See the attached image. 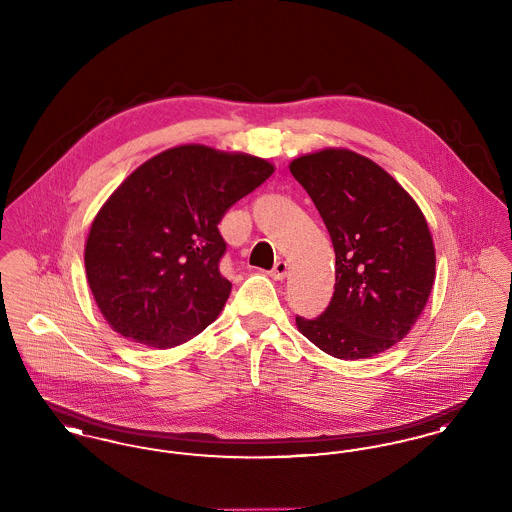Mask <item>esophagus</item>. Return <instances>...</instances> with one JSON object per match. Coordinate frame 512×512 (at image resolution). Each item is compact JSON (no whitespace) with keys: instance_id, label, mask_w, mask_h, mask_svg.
<instances>
[{"instance_id":"34e87169","label":"esophagus","mask_w":512,"mask_h":512,"mask_svg":"<svg viewBox=\"0 0 512 512\" xmlns=\"http://www.w3.org/2000/svg\"><path fill=\"white\" fill-rule=\"evenodd\" d=\"M268 274H270V278H274V280H284L286 274H288V263H286V261H278Z\"/></svg>"}]
</instances>
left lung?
<instances>
[{
    "label": "left lung",
    "mask_w": 512,
    "mask_h": 512,
    "mask_svg": "<svg viewBox=\"0 0 512 512\" xmlns=\"http://www.w3.org/2000/svg\"><path fill=\"white\" fill-rule=\"evenodd\" d=\"M311 195L336 251V286L326 311L295 318L297 330L341 359L384 353L422 315L436 280L428 222L409 192L380 165L343 147L290 163Z\"/></svg>",
    "instance_id": "obj_1"
}]
</instances>
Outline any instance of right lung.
<instances>
[{
  "label": "right lung",
  "instance_id": "right-lung-1",
  "mask_svg": "<svg viewBox=\"0 0 512 512\" xmlns=\"http://www.w3.org/2000/svg\"><path fill=\"white\" fill-rule=\"evenodd\" d=\"M272 172L249 153L186 144L126 176L84 247L88 286L107 324L126 340L169 349L215 322L232 290L219 270V222Z\"/></svg>",
  "mask_w": 512,
  "mask_h": 512
}]
</instances>
